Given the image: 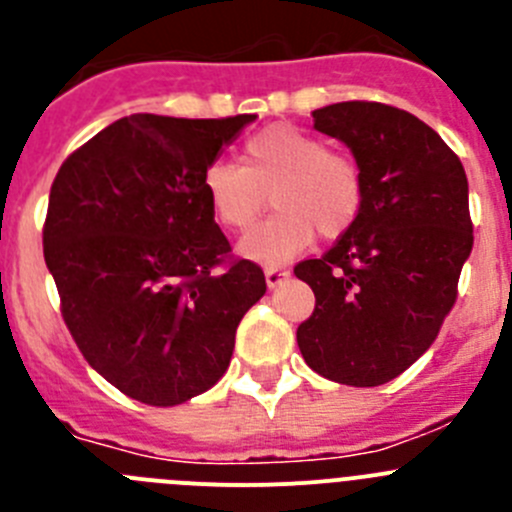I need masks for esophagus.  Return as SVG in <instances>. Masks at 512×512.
Here are the masks:
<instances>
[{"mask_svg":"<svg viewBox=\"0 0 512 512\" xmlns=\"http://www.w3.org/2000/svg\"><path fill=\"white\" fill-rule=\"evenodd\" d=\"M287 279H289L287 266H266V284H269L271 289L281 287Z\"/></svg>","mask_w":512,"mask_h":512,"instance_id":"esophagus-1","label":"esophagus"}]
</instances>
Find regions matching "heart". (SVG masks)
Wrapping results in <instances>:
<instances>
[{"label": "heart", "instance_id": "b5f03b06", "mask_svg": "<svg viewBox=\"0 0 512 512\" xmlns=\"http://www.w3.org/2000/svg\"><path fill=\"white\" fill-rule=\"evenodd\" d=\"M205 200L223 228L246 231L271 192L274 215L241 241V253L261 264H281L314 241H332L363 213L365 180L350 154L327 147L312 131L274 124L243 142V164L210 159L203 177Z\"/></svg>", "mask_w": 512, "mask_h": 512}]
</instances>
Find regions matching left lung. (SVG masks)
<instances>
[{
    "label": "left lung",
    "mask_w": 512,
    "mask_h": 512,
    "mask_svg": "<svg viewBox=\"0 0 512 512\" xmlns=\"http://www.w3.org/2000/svg\"><path fill=\"white\" fill-rule=\"evenodd\" d=\"M312 119L350 147L365 203L322 259L294 266L314 292L299 350L330 381L381 386L429 350L457 302L475 241L467 175L437 131L396 106L342 101Z\"/></svg>",
    "instance_id": "1"
}]
</instances>
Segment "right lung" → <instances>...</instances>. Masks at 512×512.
Returning <instances> with one entry per match:
<instances>
[{
  "mask_svg": "<svg viewBox=\"0 0 512 512\" xmlns=\"http://www.w3.org/2000/svg\"><path fill=\"white\" fill-rule=\"evenodd\" d=\"M253 119L131 114L55 175L42 251L60 312L88 365L134 401L177 406L213 388L264 297V271L233 259L200 185Z\"/></svg>",
  "mask_w": 512,
  "mask_h": 512,
  "instance_id": "add662e5",
  "label": "right lung"
}]
</instances>
